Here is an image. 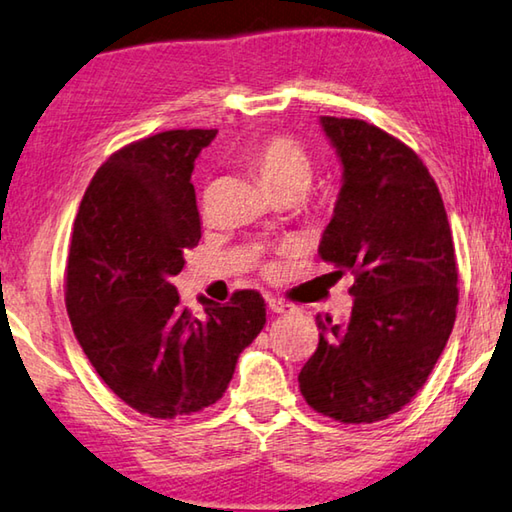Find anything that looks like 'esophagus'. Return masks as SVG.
Wrapping results in <instances>:
<instances>
[{
  "instance_id": "34e87169",
  "label": "esophagus",
  "mask_w": 512,
  "mask_h": 512,
  "mask_svg": "<svg viewBox=\"0 0 512 512\" xmlns=\"http://www.w3.org/2000/svg\"><path fill=\"white\" fill-rule=\"evenodd\" d=\"M267 308H270V311L276 313V315H283V313L292 311L290 304H286V301H279V299H267Z\"/></svg>"
}]
</instances>
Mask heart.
Returning <instances> with one entry per match:
<instances>
[{"label": "heart", "instance_id": "1", "mask_svg": "<svg viewBox=\"0 0 512 512\" xmlns=\"http://www.w3.org/2000/svg\"><path fill=\"white\" fill-rule=\"evenodd\" d=\"M251 165L261 174L265 186L274 190L290 183L308 186L313 177L311 156L299 140L290 136H272L251 152Z\"/></svg>", "mask_w": 512, "mask_h": 512}]
</instances>
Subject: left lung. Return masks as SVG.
I'll list each match as a JSON object with an SVG mask.
<instances>
[{
	"instance_id": "1",
	"label": "left lung",
	"mask_w": 512,
	"mask_h": 512,
	"mask_svg": "<svg viewBox=\"0 0 512 512\" xmlns=\"http://www.w3.org/2000/svg\"><path fill=\"white\" fill-rule=\"evenodd\" d=\"M320 124L342 165L320 258L356 281L345 324L317 315L320 345L299 390L317 413L372 424L417 395L447 345L458 304L454 238L413 149L363 120Z\"/></svg>"
}]
</instances>
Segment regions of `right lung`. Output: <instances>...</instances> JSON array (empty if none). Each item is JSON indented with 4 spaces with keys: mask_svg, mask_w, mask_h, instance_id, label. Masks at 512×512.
<instances>
[{
    "mask_svg": "<svg viewBox=\"0 0 512 512\" xmlns=\"http://www.w3.org/2000/svg\"><path fill=\"white\" fill-rule=\"evenodd\" d=\"M215 129L163 131L108 156L74 220L65 306L83 354L138 413L172 420L224 395L238 356L265 324V301L240 290L195 317L172 286L201 238L195 186Z\"/></svg>",
    "mask_w": 512,
    "mask_h": 512,
    "instance_id": "right-lung-1",
    "label": "right lung"
}]
</instances>
